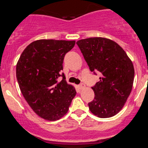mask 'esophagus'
Returning a JSON list of instances; mask_svg holds the SVG:
<instances>
[{"label":"esophagus","mask_w":148,"mask_h":148,"mask_svg":"<svg viewBox=\"0 0 148 148\" xmlns=\"http://www.w3.org/2000/svg\"><path fill=\"white\" fill-rule=\"evenodd\" d=\"M85 87H86V86H85V84H81L80 85H79V89H81V90H82V89H83V88H84Z\"/></svg>","instance_id":"34e87169"}]
</instances>
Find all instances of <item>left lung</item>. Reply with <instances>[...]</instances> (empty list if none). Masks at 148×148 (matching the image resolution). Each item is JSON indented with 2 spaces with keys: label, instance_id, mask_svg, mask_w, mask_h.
<instances>
[{
  "label": "left lung",
  "instance_id": "8db88e82",
  "mask_svg": "<svg viewBox=\"0 0 148 148\" xmlns=\"http://www.w3.org/2000/svg\"><path fill=\"white\" fill-rule=\"evenodd\" d=\"M77 44L90 70L102 74L92 87L95 97L88 103L89 110L100 118L114 116L123 108L132 90V61L119 44L109 38L92 37L78 40Z\"/></svg>",
  "mask_w": 148,
  "mask_h": 148
}]
</instances>
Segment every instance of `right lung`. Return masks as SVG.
<instances>
[{"instance_id": "right-lung-1", "label": "right lung", "mask_w": 148, "mask_h": 148, "mask_svg": "<svg viewBox=\"0 0 148 148\" xmlns=\"http://www.w3.org/2000/svg\"><path fill=\"white\" fill-rule=\"evenodd\" d=\"M75 40L40 39L31 43L21 54L16 66L19 88L31 108L48 121L61 119L69 110L77 91L68 84L63 60ZM62 75L63 79L59 80Z\"/></svg>"}]
</instances>
